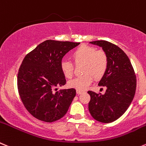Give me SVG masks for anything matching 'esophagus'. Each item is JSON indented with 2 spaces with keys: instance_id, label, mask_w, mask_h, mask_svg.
Instances as JSON below:
<instances>
[{
  "instance_id": "1",
  "label": "esophagus",
  "mask_w": 146,
  "mask_h": 146,
  "mask_svg": "<svg viewBox=\"0 0 146 146\" xmlns=\"http://www.w3.org/2000/svg\"><path fill=\"white\" fill-rule=\"evenodd\" d=\"M84 92L83 91H80V90H77V93L78 94V95H80V94H82V93H83Z\"/></svg>"
}]
</instances>
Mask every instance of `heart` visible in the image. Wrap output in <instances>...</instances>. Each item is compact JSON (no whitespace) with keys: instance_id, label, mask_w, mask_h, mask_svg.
I'll return each mask as SVG.
<instances>
[{"instance_id":"obj_1","label":"heart","mask_w":146,"mask_h":146,"mask_svg":"<svg viewBox=\"0 0 146 146\" xmlns=\"http://www.w3.org/2000/svg\"><path fill=\"white\" fill-rule=\"evenodd\" d=\"M71 56L74 64H82V71L84 74L69 81L68 86L71 88L83 91L91 84L92 77L95 80L101 79L108 70V55L102 50H97L95 47L82 44L72 51ZM60 68L66 78L69 79L72 77L74 64L70 61L62 60Z\"/></svg>"}]
</instances>
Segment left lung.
I'll list each match as a JSON object with an SVG mask.
<instances>
[{
  "label": "left lung",
  "mask_w": 146,
  "mask_h": 146,
  "mask_svg": "<svg viewBox=\"0 0 146 146\" xmlns=\"http://www.w3.org/2000/svg\"><path fill=\"white\" fill-rule=\"evenodd\" d=\"M102 47L108 57V67L98 85L106 87L104 95L88 91L89 111L95 120L109 123L117 120L131 104L136 90V77L130 61L117 46L107 41L90 42Z\"/></svg>",
  "instance_id": "1"
}]
</instances>
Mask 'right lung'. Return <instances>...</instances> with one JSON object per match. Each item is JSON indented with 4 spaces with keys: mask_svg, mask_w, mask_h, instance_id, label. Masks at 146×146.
Here are the masks:
<instances>
[{
    "mask_svg": "<svg viewBox=\"0 0 146 146\" xmlns=\"http://www.w3.org/2000/svg\"><path fill=\"white\" fill-rule=\"evenodd\" d=\"M80 44L46 40L23 59L18 72V90L25 108L38 120L52 123L67 112L76 90L56 91L66 84L60 63L68 51Z\"/></svg>",
    "mask_w": 146,
    "mask_h": 146,
    "instance_id": "right-lung-1",
    "label": "right lung"
}]
</instances>
